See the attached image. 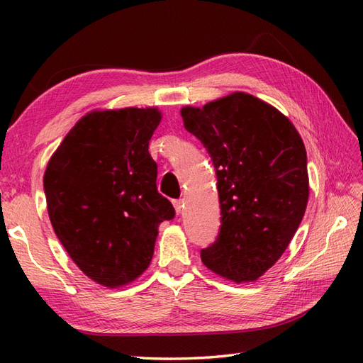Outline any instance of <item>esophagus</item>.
<instances>
[{"label": "esophagus", "instance_id": "esophagus-1", "mask_svg": "<svg viewBox=\"0 0 363 363\" xmlns=\"http://www.w3.org/2000/svg\"><path fill=\"white\" fill-rule=\"evenodd\" d=\"M173 206L176 209V213H181L184 211V207H186V201H184V199H176V201H173Z\"/></svg>", "mask_w": 363, "mask_h": 363}]
</instances>
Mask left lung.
Wrapping results in <instances>:
<instances>
[{
    "label": "left lung",
    "instance_id": "1",
    "mask_svg": "<svg viewBox=\"0 0 363 363\" xmlns=\"http://www.w3.org/2000/svg\"><path fill=\"white\" fill-rule=\"evenodd\" d=\"M184 126L209 151L221 207L218 238L201 251L212 273L254 282L287 250L309 201L307 154L274 106L234 91L181 109Z\"/></svg>",
    "mask_w": 363,
    "mask_h": 363
}]
</instances>
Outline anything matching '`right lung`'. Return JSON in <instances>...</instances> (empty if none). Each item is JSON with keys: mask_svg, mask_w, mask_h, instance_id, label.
<instances>
[{"mask_svg": "<svg viewBox=\"0 0 363 363\" xmlns=\"http://www.w3.org/2000/svg\"><path fill=\"white\" fill-rule=\"evenodd\" d=\"M157 107L98 109L76 121L43 176L54 233L81 272L107 289L150 267L159 225L174 209L157 187L148 151Z\"/></svg>", "mask_w": 363, "mask_h": 363, "instance_id": "1", "label": "right lung"}]
</instances>
